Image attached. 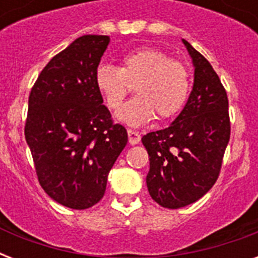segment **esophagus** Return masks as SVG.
<instances>
[{
  "mask_svg": "<svg viewBox=\"0 0 258 258\" xmlns=\"http://www.w3.org/2000/svg\"><path fill=\"white\" fill-rule=\"evenodd\" d=\"M127 134H128L130 145H138V143L141 142V134L138 133V131L128 130V131H127Z\"/></svg>",
  "mask_w": 258,
  "mask_h": 258,
  "instance_id": "obj_1",
  "label": "esophagus"
}]
</instances>
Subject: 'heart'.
<instances>
[{
	"label": "heart",
	"mask_w": 258,
	"mask_h": 258,
	"mask_svg": "<svg viewBox=\"0 0 258 258\" xmlns=\"http://www.w3.org/2000/svg\"><path fill=\"white\" fill-rule=\"evenodd\" d=\"M95 86L109 109H119L131 91L137 97L117 113L125 124L143 125L153 120L174 117L187 101L191 74L183 61L172 58L165 50L143 46L125 53L120 68L100 64L95 70Z\"/></svg>",
	"instance_id": "1"
}]
</instances>
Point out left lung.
<instances>
[{"label":"left lung","instance_id":"left-lung-1","mask_svg":"<svg viewBox=\"0 0 258 258\" xmlns=\"http://www.w3.org/2000/svg\"><path fill=\"white\" fill-rule=\"evenodd\" d=\"M183 44L196 67L190 97L167 128L142 138L150 161V196L167 209L194 204L213 187L230 139L226 91L212 64Z\"/></svg>","mask_w":258,"mask_h":258}]
</instances>
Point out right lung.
<instances>
[{"label":"right lung","mask_w":258,"mask_h":258,"mask_svg":"<svg viewBox=\"0 0 258 258\" xmlns=\"http://www.w3.org/2000/svg\"><path fill=\"white\" fill-rule=\"evenodd\" d=\"M108 42L99 34L76 38L44 67L28 101L25 139L38 182L52 200L76 210L103 198L128 141L93 79Z\"/></svg>","instance_id":"add662e5"}]
</instances>
